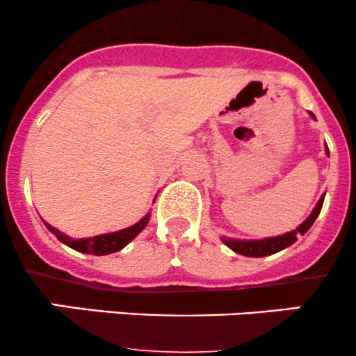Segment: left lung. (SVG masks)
Listing matches in <instances>:
<instances>
[{"label": "left lung", "mask_w": 356, "mask_h": 356, "mask_svg": "<svg viewBox=\"0 0 356 356\" xmlns=\"http://www.w3.org/2000/svg\"><path fill=\"white\" fill-rule=\"evenodd\" d=\"M310 117L315 118V115L312 113V111H310ZM325 155H329L327 145H325ZM324 198H325V193L321 196V200L317 201V204H315V208L312 210V213L308 215V217L305 218L296 229L286 232V234L274 236V238H264V239H234V238H227V236H224V238H222V243H224L227 248H231L234 253L245 254V257L258 258V257H267V254L277 253V251L284 250V248L293 245L294 241H298V236L300 234L303 236L305 232L314 225L315 218L318 217V213H321L322 210Z\"/></svg>", "instance_id": "1"}]
</instances>
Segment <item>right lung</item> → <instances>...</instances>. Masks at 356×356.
I'll return each instance as SVG.
<instances>
[{"label":"right lung","mask_w":356,"mask_h":356,"mask_svg":"<svg viewBox=\"0 0 356 356\" xmlns=\"http://www.w3.org/2000/svg\"><path fill=\"white\" fill-rule=\"evenodd\" d=\"M149 217L152 213H146L145 217L141 218L139 222H136L134 225L131 227H125L122 231H115V232H108V234H99V236H92V238H81V239H72L70 236L63 234L62 231H58L56 227L49 225L48 222H44V225L48 227L49 232L58 238V241H62L63 245H67L72 250L79 251V253H88V254H96V257H102V254H110L115 253V251H120L122 248L127 246L143 229L148 225Z\"/></svg>","instance_id":"add662e5"}]
</instances>
